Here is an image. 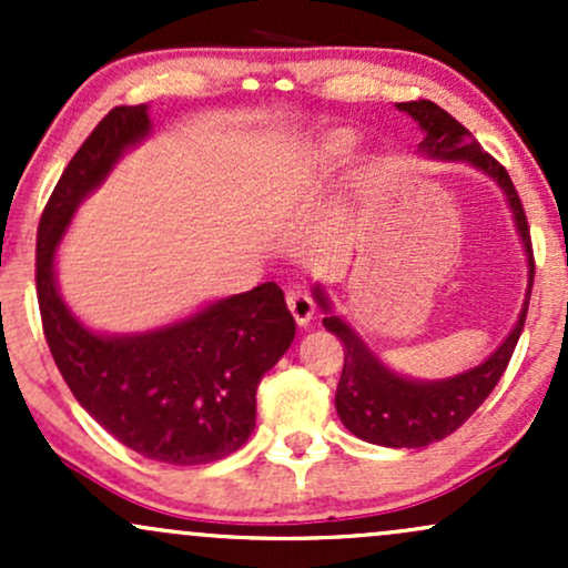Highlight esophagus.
Returning <instances> with one entry per match:
<instances>
[{"mask_svg":"<svg viewBox=\"0 0 568 568\" xmlns=\"http://www.w3.org/2000/svg\"><path fill=\"white\" fill-rule=\"evenodd\" d=\"M285 302H288V310H291L293 321H296L298 325H310L312 317H315V304H312V298L306 296V293L288 291Z\"/></svg>","mask_w":568,"mask_h":568,"instance_id":"esophagus-1","label":"esophagus"}]
</instances>
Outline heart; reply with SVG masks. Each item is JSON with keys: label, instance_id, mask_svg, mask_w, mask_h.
<instances>
[{"label": "heart", "instance_id": "obj_1", "mask_svg": "<svg viewBox=\"0 0 568 568\" xmlns=\"http://www.w3.org/2000/svg\"><path fill=\"white\" fill-rule=\"evenodd\" d=\"M352 146H355V133H352V130H334V133L321 143V149H317V162H321L323 168L336 165Z\"/></svg>", "mask_w": 568, "mask_h": 568}]
</instances>
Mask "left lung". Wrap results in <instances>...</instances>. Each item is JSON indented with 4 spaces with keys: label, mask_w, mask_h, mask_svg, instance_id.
<instances>
[{
    "label": "left lung",
    "mask_w": 568,
    "mask_h": 568,
    "mask_svg": "<svg viewBox=\"0 0 568 568\" xmlns=\"http://www.w3.org/2000/svg\"><path fill=\"white\" fill-rule=\"evenodd\" d=\"M395 106L422 128L425 139L419 143V152L427 160L467 162V165L486 173L501 189L507 205H510L515 232H518L520 245H524L526 264H529L526 298L510 334L484 363L456 376H448V379H410V376L397 374L368 347L366 338L357 334V328L347 317L336 315L334 302H331L323 285L317 283L312 288L317 306L325 312L323 325L344 342V371L336 389V414L342 425L352 435L374 443V446L422 448L443 440L456 427L465 425L505 374L520 331H524L526 310H529L534 253L524 205H520L510 175L491 154L484 152V146L473 139L470 130L459 125L452 114L443 112L438 103L433 101H408L395 103Z\"/></svg>",
    "instance_id": "8db88e82"
}]
</instances>
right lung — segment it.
Listing matches in <instances>:
<instances>
[{"instance_id": "right-lung-1", "label": "right lung", "mask_w": 568, "mask_h": 568, "mask_svg": "<svg viewBox=\"0 0 568 568\" xmlns=\"http://www.w3.org/2000/svg\"><path fill=\"white\" fill-rule=\"evenodd\" d=\"M152 130L146 103L116 106L71 158L39 221L37 298L55 366L98 425L146 459L205 465L256 427L258 382L296 336L283 291L264 283L158 328L103 334L58 288L55 253L77 207Z\"/></svg>"}]
</instances>
